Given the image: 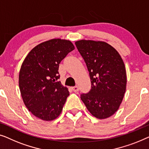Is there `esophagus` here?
<instances>
[{
    "label": "esophagus",
    "instance_id": "1",
    "mask_svg": "<svg viewBox=\"0 0 149 149\" xmlns=\"http://www.w3.org/2000/svg\"><path fill=\"white\" fill-rule=\"evenodd\" d=\"M72 89L73 90V91H74V93H77V92L79 91V87L77 86H75L72 87Z\"/></svg>",
    "mask_w": 149,
    "mask_h": 149
}]
</instances>
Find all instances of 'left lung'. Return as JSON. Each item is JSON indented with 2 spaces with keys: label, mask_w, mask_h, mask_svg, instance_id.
Masks as SVG:
<instances>
[{
  "label": "left lung",
  "mask_w": 149,
  "mask_h": 149,
  "mask_svg": "<svg viewBox=\"0 0 149 149\" xmlns=\"http://www.w3.org/2000/svg\"><path fill=\"white\" fill-rule=\"evenodd\" d=\"M75 44L91 81V91L81 94V99L96 118L109 117L119 109L126 89L124 63L118 52L104 42L81 40Z\"/></svg>",
  "instance_id": "1"
}]
</instances>
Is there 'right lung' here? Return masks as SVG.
Returning a JSON list of instances; mask_svg holds the SVG:
<instances>
[{
	"label": "right lung",
	"instance_id": "obj_1",
	"mask_svg": "<svg viewBox=\"0 0 149 149\" xmlns=\"http://www.w3.org/2000/svg\"><path fill=\"white\" fill-rule=\"evenodd\" d=\"M74 49L70 40L52 39L35 47L23 62L19 75L21 95L38 118L52 121L61 113L70 92L58 81V67Z\"/></svg>",
	"mask_w": 149,
	"mask_h": 149
}]
</instances>
